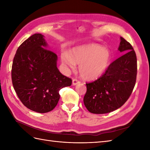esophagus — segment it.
I'll return each instance as SVG.
<instances>
[{
	"label": "esophagus",
	"mask_w": 150,
	"mask_h": 150,
	"mask_svg": "<svg viewBox=\"0 0 150 150\" xmlns=\"http://www.w3.org/2000/svg\"><path fill=\"white\" fill-rule=\"evenodd\" d=\"M80 83H81V82L79 81H78L77 79H73V80L72 81V84H73V86L77 85V84H80Z\"/></svg>",
	"instance_id": "obj_1"
}]
</instances>
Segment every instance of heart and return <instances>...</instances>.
<instances>
[{
	"label": "heart",
	"mask_w": 150,
	"mask_h": 150,
	"mask_svg": "<svg viewBox=\"0 0 150 150\" xmlns=\"http://www.w3.org/2000/svg\"><path fill=\"white\" fill-rule=\"evenodd\" d=\"M111 54L106 47L96 44H88L73 47L68 53L61 54V61L73 69L75 64L80 65L79 72L86 80L92 81L100 77L108 68Z\"/></svg>",
	"instance_id": "heart-1"
}]
</instances>
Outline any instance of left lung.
<instances>
[{"label":"left lung","instance_id":"obj_1","mask_svg":"<svg viewBox=\"0 0 150 150\" xmlns=\"http://www.w3.org/2000/svg\"><path fill=\"white\" fill-rule=\"evenodd\" d=\"M118 50L124 55L111 63L99 79L86 84L84 103L92 113L104 114L117 110L128 99L134 88L137 71L135 51L122 37Z\"/></svg>","mask_w":150,"mask_h":150}]
</instances>
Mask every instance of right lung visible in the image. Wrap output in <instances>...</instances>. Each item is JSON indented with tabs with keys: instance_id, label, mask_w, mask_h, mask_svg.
Returning <instances> with one entry per match:
<instances>
[{
	"instance_id": "right-lung-1",
	"label": "right lung",
	"mask_w": 150,
	"mask_h": 150,
	"mask_svg": "<svg viewBox=\"0 0 150 150\" xmlns=\"http://www.w3.org/2000/svg\"><path fill=\"white\" fill-rule=\"evenodd\" d=\"M47 47L42 34L31 35L18 47L11 69L19 99L28 109L40 113L53 110L59 100V91L72 82L59 71L57 55Z\"/></svg>"
}]
</instances>
